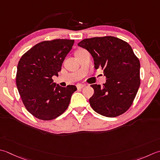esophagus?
Listing matches in <instances>:
<instances>
[{
	"mask_svg": "<svg viewBox=\"0 0 160 160\" xmlns=\"http://www.w3.org/2000/svg\"><path fill=\"white\" fill-rule=\"evenodd\" d=\"M84 86H85V85H84V84H78L77 85H76L78 89H82Z\"/></svg>",
	"mask_w": 160,
	"mask_h": 160,
	"instance_id": "esophagus-1",
	"label": "esophagus"
}]
</instances>
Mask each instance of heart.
<instances>
[{
	"mask_svg": "<svg viewBox=\"0 0 160 160\" xmlns=\"http://www.w3.org/2000/svg\"><path fill=\"white\" fill-rule=\"evenodd\" d=\"M81 51V50H78V51H76V52H78V51Z\"/></svg>",
	"mask_w": 160,
	"mask_h": 160,
	"instance_id": "b5f03b06",
	"label": "heart"
}]
</instances>
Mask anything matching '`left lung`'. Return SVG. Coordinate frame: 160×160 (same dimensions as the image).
<instances>
[{
	"label": "left lung",
	"instance_id": "1",
	"mask_svg": "<svg viewBox=\"0 0 160 160\" xmlns=\"http://www.w3.org/2000/svg\"><path fill=\"white\" fill-rule=\"evenodd\" d=\"M78 45L91 53L95 68H101L107 78L102 87L91 85L94 89L89 98L91 107L107 117L125 113L133 103L140 85V62L129 43L105 36L84 39Z\"/></svg>",
	"mask_w": 160,
	"mask_h": 160
}]
</instances>
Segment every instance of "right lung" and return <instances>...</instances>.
Segmentation results:
<instances>
[{"label": "right lung", "instance_id": "obj_1", "mask_svg": "<svg viewBox=\"0 0 160 160\" xmlns=\"http://www.w3.org/2000/svg\"><path fill=\"white\" fill-rule=\"evenodd\" d=\"M73 39H57L37 43L22 55L17 66L16 83L25 108L34 117L50 121L66 111L76 86H56L58 76Z\"/></svg>", "mask_w": 160, "mask_h": 160}]
</instances>
